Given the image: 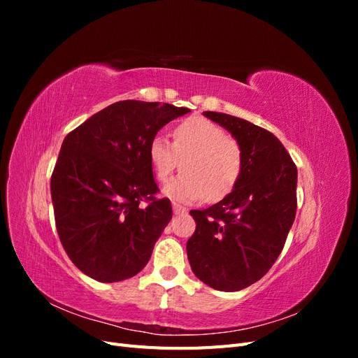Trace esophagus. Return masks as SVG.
Wrapping results in <instances>:
<instances>
[{
	"label": "esophagus",
	"instance_id": "esophagus-1",
	"mask_svg": "<svg viewBox=\"0 0 358 358\" xmlns=\"http://www.w3.org/2000/svg\"><path fill=\"white\" fill-rule=\"evenodd\" d=\"M173 212H175L176 215H180V213H187L188 209L183 208V206H180L178 203H173Z\"/></svg>",
	"mask_w": 358,
	"mask_h": 358
}]
</instances>
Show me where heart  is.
I'll list each match as a JSON object with an SVG mask.
<instances>
[{
    "label": "heart",
    "mask_w": 358,
    "mask_h": 358,
    "mask_svg": "<svg viewBox=\"0 0 358 358\" xmlns=\"http://www.w3.org/2000/svg\"><path fill=\"white\" fill-rule=\"evenodd\" d=\"M150 166L159 182H166L176 169L180 176L166 183L167 197L192 203L209 201L230 194L243 171V150L225 129L206 117H188L173 129V145L155 136L149 143ZM182 164L180 165V162Z\"/></svg>",
    "instance_id": "b5f03b06"
}]
</instances>
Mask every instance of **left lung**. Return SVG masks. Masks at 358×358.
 <instances>
[{
	"label": "left lung",
	"mask_w": 358,
	"mask_h": 358,
	"mask_svg": "<svg viewBox=\"0 0 358 358\" xmlns=\"http://www.w3.org/2000/svg\"><path fill=\"white\" fill-rule=\"evenodd\" d=\"M203 115L239 142L243 171L221 201L189 212L197 227L187 254L206 285L239 291L262 279L284 249L297 210V169L267 129L231 115Z\"/></svg>",
	"instance_id": "obj_1"
}]
</instances>
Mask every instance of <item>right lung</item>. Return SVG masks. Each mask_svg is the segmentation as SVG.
Masks as SVG:
<instances>
[{
	"instance_id": "1",
	"label": "right lung",
	"mask_w": 358,
	"mask_h": 358,
	"mask_svg": "<svg viewBox=\"0 0 358 358\" xmlns=\"http://www.w3.org/2000/svg\"><path fill=\"white\" fill-rule=\"evenodd\" d=\"M188 112L169 103L117 101L64 138L50 194L59 241L85 275L117 282L148 264L173 215L170 200L155 197L149 143Z\"/></svg>"
}]
</instances>
